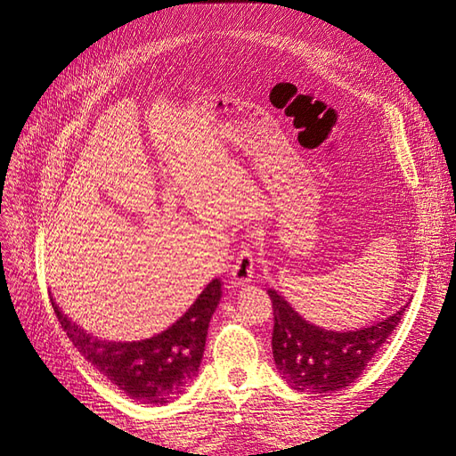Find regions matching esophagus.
Instances as JSON below:
<instances>
[{
  "label": "esophagus",
  "instance_id": "1",
  "mask_svg": "<svg viewBox=\"0 0 456 456\" xmlns=\"http://www.w3.org/2000/svg\"><path fill=\"white\" fill-rule=\"evenodd\" d=\"M253 273H255L253 249H251V243L245 241V243H241V251L238 253V258L232 266V278L238 285H245L251 281Z\"/></svg>",
  "mask_w": 456,
  "mask_h": 456
}]
</instances>
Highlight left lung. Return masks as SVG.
Returning <instances> with one entry per match:
<instances>
[{"label":"left lung","instance_id":"obj_1","mask_svg":"<svg viewBox=\"0 0 456 456\" xmlns=\"http://www.w3.org/2000/svg\"><path fill=\"white\" fill-rule=\"evenodd\" d=\"M273 308L272 352L280 375L298 392L342 390L362 375L405 314L403 306L388 320L360 330H325L308 323L268 289Z\"/></svg>","mask_w":456,"mask_h":456}]
</instances>
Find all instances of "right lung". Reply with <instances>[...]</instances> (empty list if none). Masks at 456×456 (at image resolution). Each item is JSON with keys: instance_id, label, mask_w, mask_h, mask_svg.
Masks as SVG:
<instances>
[{"instance_id": "add662e5", "label": "right lung", "mask_w": 456, "mask_h": 456, "mask_svg": "<svg viewBox=\"0 0 456 456\" xmlns=\"http://www.w3.org/2000/svg\"><path fill=\"white\" fill-rule=\"evenodd\" d=\"M220 280L203 289L190 310L158 337L141 342H106L93 338L59 310L54 314L77 352L131 399L167 403L183 394L198 375L207 329L220 300Z\"/></svg>"}]
</instances>
